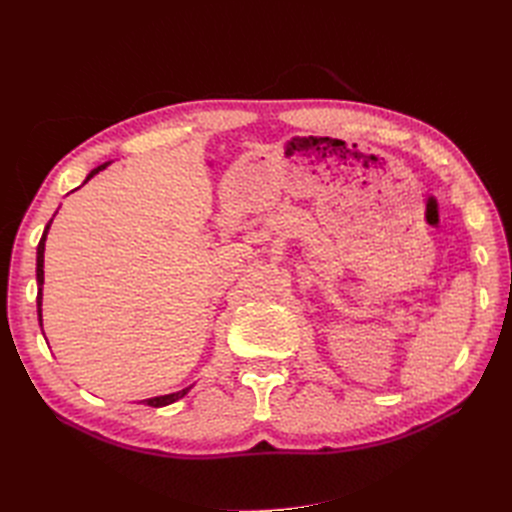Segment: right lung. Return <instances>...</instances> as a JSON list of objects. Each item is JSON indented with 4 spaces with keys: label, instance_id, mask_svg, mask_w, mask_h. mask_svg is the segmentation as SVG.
<instances>
[{
    "label": "right lung",
    "instance_id": "right-lung-1",
    "mask_svg": "<svg viewBox=\"0 0 512 512\" xmlns=\"http://www.w3.org/2000/svg\"><path fill=\"white\" fill-rule=\"evenodd\" d=\"M108 164L111 162H104V164H100L98 168H94L91 170V173L87 175V179H85V183L94 177V175H98L100 170H104ZM53 222V220H51ZM51 222L46 224V228H44V232H42V239H40V243H38V256H36V282H38V297H36V303H38V320H40V327H42V284H44V241H46V235H49V228H51ZM192 389V386H188V389H183V391H177V393H170V395H160V397H151V399H145L143 404H147V406H151V408H162V406H168V404H173V401H177V399H181L183 395H188V391Z\"/></svg>",
    "mask_w": 512,
    "mask_h": 512
}]
</instances>
